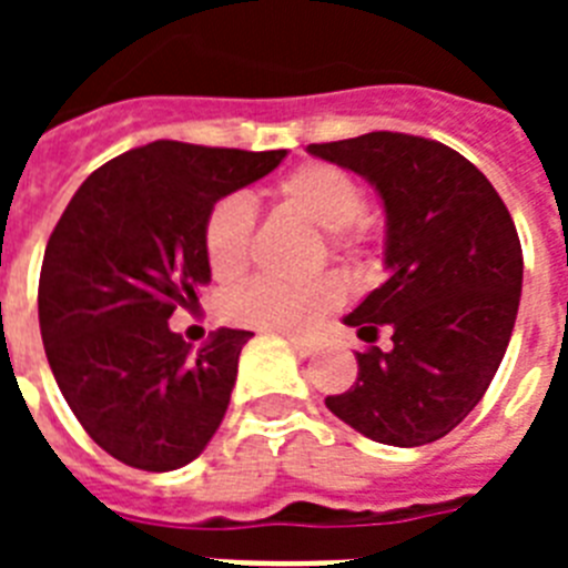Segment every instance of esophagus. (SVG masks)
Instances as JSON below:
<instances>
[{"label":"esophagus","mask_w":568,"mask_h":568,"mask_svg":"<svg viewBox=\"0 0 568 568\" xmlns=\"http://www.w3.org/2000/svg\"><path fill=\"white\" fill-rule=\"evenodd\" d=\"M290 344H293V349L301 355V358H310V355L318 349V344H315V341H310V338H290Z\"/></svg>","instance_id":"esophagus-1"}]
</instances>
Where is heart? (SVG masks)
<instances>
[{
  "mask_svg": "<svg viewBox=\"0 0 568 568\" xmlns=\"http://www.w3.org/2000/svg\"><path fill=\"white\" fill-rule=\"evenodd\" d=\"M275 195L295 213L307 215L310 222L327 230L335 250L355 253L364 244V227L358 222L364 187L338 164H301L275 184ZM253 227V204L244 195H227L213 204L204 222V255L215 278L230 281L247 267ZM341 298V284L329 275L304 284L255 278L230 295L227 313L241 324L301 335L310 333L321 315L338 307Z\"/></svg>",
  "mask_w": 568,
  "mask_h": 568,
  "instance_id": "obj_1",
  "label": "heart"
}]
</instances>
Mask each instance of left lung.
<instances>
[{
    "label": "left lung",
    "instance_id": "1",
    "mask_svg": "<svg viewBox=\"0 0 568 568\" xmlns=\"http://www.w3.org/2000/svg\"><path fill=\"white\" fill-rule=\"evenodd\" d=\"M310 155L373 184L386 213V281L346 327L393 349L358 353V378L327 409L389 446H424L453 433L498 373L518 318L524 253L515 222L484 173L420 135L366 133L310 144Z\"/></svg>",
    "mask_w": 568,
    "mask_h": 568
}]
</instances>
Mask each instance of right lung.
<instances>
[{"instance_id":"1","label":"right lung","mask_w":568,"mask_h":568,"mask_svg":"<svg viewBox=\"0 0 568 568\" xmlns=\"http://www.w3.org/2000/svg\"><path fill=\"white\" fill-rule=\"evenodd\" d=\"M287 150L153 142L88 175L50 233L39 329L64 400L122 464L170 471L204 453L227 413L247 329L199 349L168 318L210 284L204 222Z\"/></svg>"}]
</instances>
